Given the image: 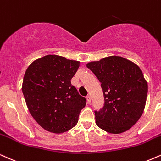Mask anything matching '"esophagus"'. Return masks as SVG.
Segmentation results:
<instances>
[{
	"label": "esophagus",
	"instance_id": "34e87169",
	"mask_svg": "<svg viewBox=\"0 0 161 161\" xmlns=\"http://www.w3.org/2000/svg\"><path fill=\"white\" fill-rule=\"evenodd\" d=\"M86 99H87V102L88 103V104H91V96H87V97H86Z\"/></svg>",
	"mask_w": 161,
	"mask_h": 161
}]
</instances>
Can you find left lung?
I'll use <instances>...</instances> for the list:
<instances>
[{"mask_svg": "<svg viewBox=\"0 0 161 161\" xmlns=\"http://www.w3.org/2000/svg\"><path fill=\"white\" fill-rule=\"evenodd\" d=\"M86 66L102 83L104 96V107L95 111L96 125L112 134L130 130L141 118L147 102L148 85L140 68L119 56Z\"/></svg>", "mask_w": 161, "mask_h": 161, "instance_id": "left-lung-1", "label": "left lung"}]
</instances>
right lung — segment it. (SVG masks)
Here are the masks:
<instances>
[{
  "label": "right lung",
  "mask_w": 161,
  "mask_h": 161,
  "mask_svg": "<svg viewBox=\"0 0 161 161\" xmlns=\"http://www.w3.org/2000/svg\"><path fill=\"white\" fill-rule=\"evenodd\" d=\"M79 62L58 55L34 60L25 70L22 91L31 116L47 131L59 134L76 126L86 104L70 79Z\"/></svg>",
  "instance_id": "right-lung-1"
}]
</instances>
